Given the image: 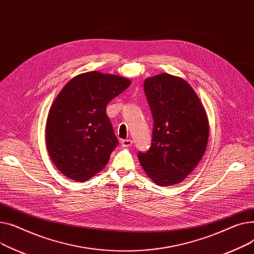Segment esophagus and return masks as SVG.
Returning <instances> with one entry per match:
<instances>
[{
    "label": "esophagus",
    "mask_w": 254,
    "mask_h": 254,
    "mask_svg": "<svg viewBox=\"0 0 254 254\" xmlns=\"http://www.w3.org/2000/svg\"><path fill=\"white\" fill-rule=\"evenodd\" d=\"M121 145H122L123 147H128V146L132 145V140H131V139H123V140L121 141Z\"/></svg>",
    "instance_id": "34e87169"
}]
</instances>
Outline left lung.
Here are the masks:
<instances>
[{
  "mask_svg": "<svg viewBox=\"0 0 254 254\" xmlns=\"http://www.w3.org/2000/svg\"><path fill=\"white\" fill-rule=\"evenodd\" d=\"M143 89L154 124L150 150L137 155L140 165L158 186L180 184L205 153V110L190 84L169 73L147 78Z\"/></svg>",
  "mask_w": 254,
  "mask_h": 254,
  "instance_id": "left-lung-1",
  "label": "left lung"
}]
</instances>
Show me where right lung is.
Wrapping results in <instances>:
<instances>
[{"label": "right lung", "instance_id": "add662e5", "mask_svg": "<svg viewBox=\"0 0 254 254\" xmlns=\"http://www.w3.org/2000/svg\"><path fill=\"white\" fill-rule=\"evenodd\" d=\"M131 82L99 71L71 79L54 100L46 124V145L64 176L86 182L108 163L119 144L107 115L108 103Z\"/></svg>", "mask_w": 254, "mask_h": 254}]
</instances>
